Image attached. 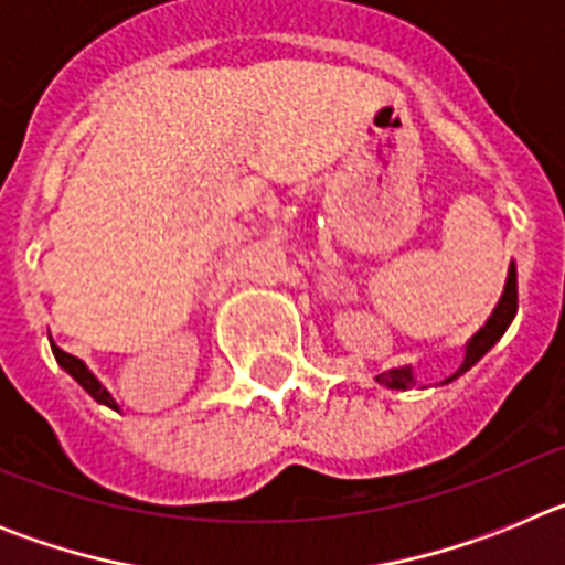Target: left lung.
Listing matches in <instances>:
<instances>
[{
  "label": "left lung",
  "instance_id": "obj_1",
  "mask_svg": "<svg viewBox=\"0 0 565 565\" xmlns=\"http://www.w3.org/2000/svg\"><path fill=\"white\" fill-rule=\"evenodd\" d=\"M518 313V271H515V263H509V274H507V286H503V294L501 299H498L495 311H492V317L487 319V326L481 328V331L476 333V337L469 339L467 348H463V362L461 367H458L456 373H452L447 382H452V379H458L461 373H467L472 364L478 362V359L483 356V353L492 348V344L498 342V339L507 333V328L512 326V319H515ZM379 384H384V387H391V391H407V387H413L416 384V379H413V367H393V371H384L376 376Z\"/></svg>",
  "mask_w": 565,
  "mask_h": 565
}]
</instances>
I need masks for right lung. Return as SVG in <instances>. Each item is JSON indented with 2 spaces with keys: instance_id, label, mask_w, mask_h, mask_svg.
Returning <instances> with one entry per match:
<instances>
[{
  "instance_id": "obj_1",
  "label": "right lung",
  "mask_w": 565,
  "mask_h": 565,
  "mask_svg": "<svg viewBox=\"0 0 565 565\" xmlns=\"http://www.w3.org/2000/svg\"><path fill=\"white\" fill-rule=\"evenodd\" d=\"M50 348H53V356H56L58 367H64V371H67L70 376L76 379V382L82 384V387L89 393V396L96 398L98 404H107V407H113V411H118V404H115V398L109 396L107 387H104V384L98 382V379L93 376V373H89V367L82 362V359L70 356V353H64L62 348H58V344H53V342H50Z\"/></svg>"
}]
</instances>
